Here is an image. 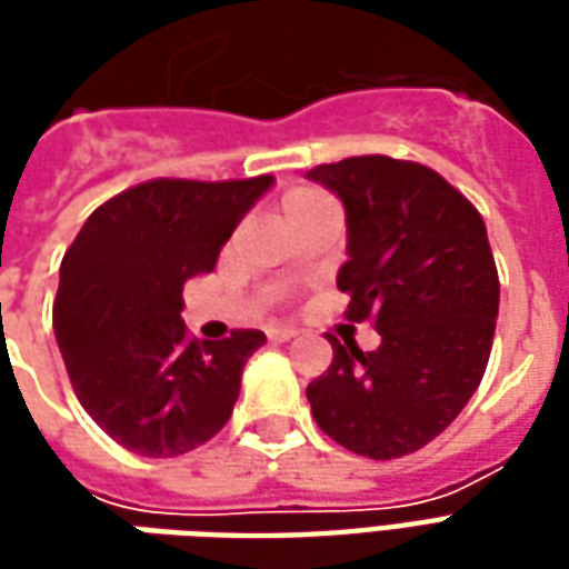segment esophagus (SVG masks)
I'll use <instances>...</instances> for the list:
<instances>
[{
	"label": "esophagus",
	"mask_w": 569,
	"mask_h": 569,
	"mask_svg": "<svg viewBox=\"0 0 569 569\" xmlns=\"http://www.w3.org/2000/svg\"><path fill=\"white\" fill-rule=\"evenodd\" d=\"M264 335L271 338V341H292L296 338V329H289V326H268L264 329Z\"/></svg>",
	"instance_id": "obj_1"
}]
</instances>
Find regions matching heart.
Segmentation results:
<instances>
[{
    "label": "heart",
    "mask_w": 569,
    "mask_h": 569,
    "mask_svg": "<svg viewBox=\"0 0 569 569\" xmlns=\"http://www.w3.org/2000/svg\"><path fill=\"white\" fill-rule=\"evenodd\" d=\"M320 191H313V188H296V191H289L283 198V216H292L298 210H308V207H317L322 203Z\"/></svg>",
    "instance_id": "heart-1"
}]
</instances>
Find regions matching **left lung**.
I'll return each mask as SVG.
<instances>
[{
  "label": "left lung",
  "mask_w": 569,
  "mask_h": 569,
  "mask_svg": "<svg viewBox=\"0 0 569 569\" xmlns=\"http://www.w3.org/2000/svg\"><path fill=\"white\" fill-rule=\"evenodd\" d=\"M308 179L347 212L338 289L347 320H371L378 350L332 345V366L308 383L320 429L347 451L393 460L448 429L488 366L500 277L485 219L423 163L359 154Z\"/></svg>",
  "instance_id": "obj_1"
}]
</instances>
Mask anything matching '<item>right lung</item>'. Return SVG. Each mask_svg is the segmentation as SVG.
<instances>
[{"label":"right lung","instance_id":"obj_1","mask_svg":"<svg viewBox=\"0 0 569 569\" xmlns=\"http://www.w3.org/2000/svg\"><path fill=\"white\" fill-rule=\"evenodd\" d=\"M273 176L151 179L88 216L63 256L54 335L81 408L140 457H179L228 423L259 329L188 338L182 286L210 273Z\"/></svg>","mask_w":569,"mask_h":569}]
</instances>
